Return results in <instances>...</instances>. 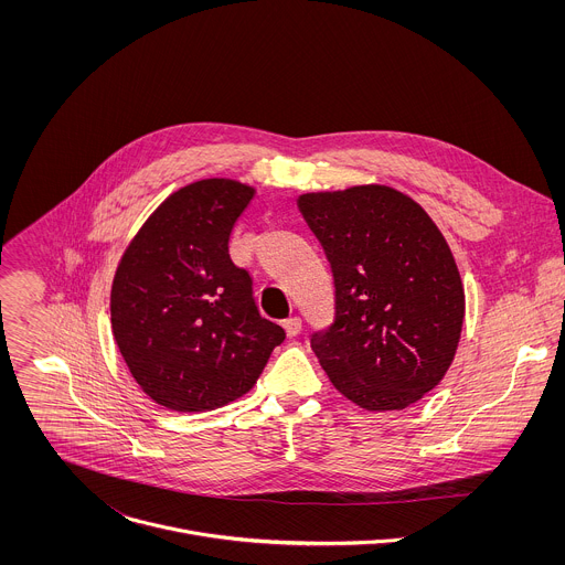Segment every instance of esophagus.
Returning <instances> with one entry per match:
<instances>
[{
    "label": "esophagus",
    "mask_w": 565,
    "mask_h": 565,
    "mask_svg": "<svg viewBox=\"0 0 565 565\" xmlns=\"http://www.w3.org/2000/svg\"><path fill=\"white\" fill-rule=\"evenodd\" d=\"M282 326H285V332H287V337H298V334H300V330H302V320H300L298 316H294V318L285 320Z\"/></svg>",
    "instance_id": "esophagus-1"
}]
</instances>
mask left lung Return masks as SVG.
Instances as JSON below:
<instances>
[{"mask_svg": "<svg viewBox=\"0 0 565 565\" xmlns=\"http://www.w3.org/2000/svg\"><path fill=\"white\" fill-rule=\"evenodd\" d=\"M298 209L334 278V322L311 337L330 383L367 411L417 403L446 376L466 316L444 235L385 184L305 193Z\"/></svg>", "mask_w": 565, "mask_h": 565, "instance_id": "obj_1", "label": "left lung"}]
</instances>
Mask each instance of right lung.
I'll list each match as a JSON object with an SVG mask.
<instances>
[{
	"label": "right lung",
	"mask_w": 565,
	"mask_h": 565,
	"mask_svg": "<svg viewBox=\"0 0 565 565\" xmlns=\"http://www.w3.org/2000/svg\"><path fill=\"white\" fill-rule=\"evenodd\" d=\"M252 198L231 178L191 182L148 217L117 265L113 334L132 379L164 408L200 413L242 398L285 341L228 254Z\"/></svg>",
	"instance_id": "1"
}]
</instances>
